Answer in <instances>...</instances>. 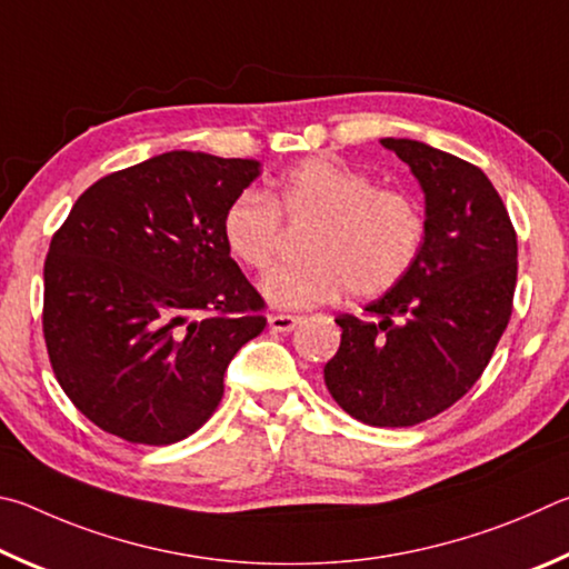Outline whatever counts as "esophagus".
I'll return each mask as SVG.
<instances>
[{
    "instance_id": "obj_1",
    "label": "esophagus",
    "mask_w": 569,
    "mask_h": 569,
    "mask_svg": "<svg viewBox=\"0 0 569 569\" xmlns=\"http://www.w3.org/2000/svg\"><path fill=\"white\" fill-rule=\"evenodd\" d=\"M267 322H269V330H272V332H292L295 327L302 322V317H297V315H269Z\"/></svg>"
}]
</instances>
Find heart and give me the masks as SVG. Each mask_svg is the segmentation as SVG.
<instances>
[{"mask_svg": "<svg viewBox=\"0 0 569 569\" xmlns=\"http://www.w3.org/2000/svg\"><path fill=\"white\" fill-rule=\"evenodd\" d=\"M279 212L312 222L302 239L307 259L279 267L259 282L277 310H312L345 290L372 300L410 274L425 242V212L402 189L327 157H310L277 179L272 197L237 194L222 217V239L239 264L267 269L279 244Z\"/></svg>", "mask_w": 569, "mask_h": 569, "instance_id": "1", "label": "heart"}]
</instances>
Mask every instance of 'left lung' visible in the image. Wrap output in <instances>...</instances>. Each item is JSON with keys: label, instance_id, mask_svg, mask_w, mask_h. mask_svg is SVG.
I'll use <instances>...</instances> for the list:
<instances>
[{"label": "left lung", "instance_id": "left-lung-1", "mask_svg": "<svg viewBox=\"0 0 569 569\" xmlns=\"http://www.w3.org/2000/svg\"><path fill=\"white\" fill-rule=\"evenodd\" d=\"M425 192V242L395 290L340 315L325 385L355 420L412 427L480 380L512 315L517 234L480 167L417 139H380Z\"/></svg>", "mask_w": 569, "mask_h": 569}]
</instances>
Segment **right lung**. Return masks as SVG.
<instances>
[{
	"instance_id": "obj_1",
	"label": "right lung",
	"mask_w": 569,
	"mask_h": 569,
	"mask_svg": "<svg viewBox=\"0 0 569 569\" xmlns=\"http://www.w3.org/2000/svg\"><path fill=\"white\" fill-rule=\"evenodd\" d=\"M257 159L164 152L94 182L44 262V342L69 400L104 432L172 445L224 395L262 297L229 257L224 209Z\"/></svg>"
}]
</instances>
